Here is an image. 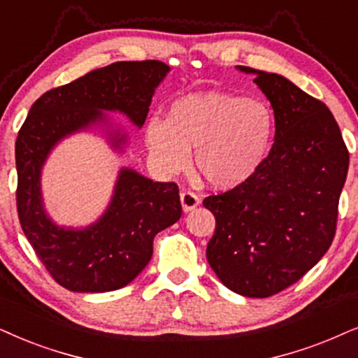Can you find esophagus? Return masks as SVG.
<instances>
[{
    "mask_svg": "<svg viewBox=\"0 0 358 358\" xmlns=\"http://www.w3.org/2000/svg\"><path fill=\"white\" fill-rule=\"evenodd\" d=\"M180 201H182V208H183L185 213L194 210V208H196L201 203L200 198H198L196 194L192 193V192H182V193H180Z\"/></svg>",
    "mask_w": 358,
    "mask_h": 358,
    "instance_id": "34e87169",
    "label": "esophagus"
}]
</instances>
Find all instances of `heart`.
Returning a JSON list of instances; mask_svg holds the SVG:
<instances>
[{
    "instance_id": "heart-1",
    "label": "heart",
    "mask_w": 358,
    "mask_h": 358,
    "mask_svg": "<svg viewBox=\"0 0 358 358\" xmlns=\"http://www.w3.org/2000/svg\"><path fill=\"white\" fill-rule=\"evenodd\" d=\"M274 122L264 103L224 92L189 94L175 101L166 119L147 122L145 140L165 173L192 160L208 187L233 189L259 169L273 140Z\"/></svg>"
}]
</instances>
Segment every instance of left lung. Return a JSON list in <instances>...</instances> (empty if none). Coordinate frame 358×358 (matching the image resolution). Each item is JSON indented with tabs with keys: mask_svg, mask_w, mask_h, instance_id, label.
<instances>
[{
	"mask_svg": "<svg viewBox=\"0 0 358 358\" xmlns=\"http://www.w3.org/2000/svg\"><path fill=\"white\" fill-rule=\"evenodd\" d=\"M274 110V145L255 175L203 205L216 218L206 259L229 291L269 297L299 280L332 244L348 152L332 112L296 84L236 66Z\"/></svg>",
	"mask_w": 358,
	"mask_h": 358,
	"instance_id": "1",
	"label": "left lung"
}]
</instances>
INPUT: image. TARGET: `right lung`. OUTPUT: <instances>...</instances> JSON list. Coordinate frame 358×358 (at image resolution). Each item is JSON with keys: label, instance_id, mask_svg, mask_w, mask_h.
I'll return each instance as SVG.
<instances>
[{"label": "right lung", "instance_id": "right-lung-1", "mask_svg": "<svg viewBox=\"0 0 358 358\" xmlns=\"http://www.w3.org/2000/svg\"><path fill=\"white\" fill-rule=\"evenodd\" d=\"M170 67L160 61L114 62L74 83L43 94L33 103L16 140L17 215L26 238L49 274L74 292L125 287L145 269L153 238L182 216L178 187L153 182L120 166L110 201L87 226H64L44 205L41 176L49 155L76 134H97L119 155L130 134L107 112L142 129L152 97Z\"/></svg>", "mask_w": 358, "mask_h": 358}]
</instances>
